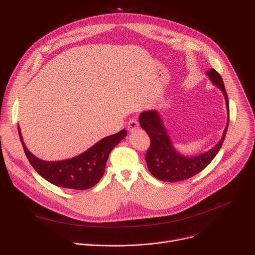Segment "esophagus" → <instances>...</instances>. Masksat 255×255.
Listing matches in <instances>:
<instances>
[{
	"label": "esophagus",
	"instance_id": "obj_1",
	"mask_svg": "<svg viewBox=\"0 0 255 255\" xmlns=\"http://www.w3.org/2000/svg\"><path fill=\"white\" fill-rule=\"evenodd\" d=\"M139 128V123L136 119H130L128 122V126L127 129L129 132H134Z\"/></svg>",
	"mask_w": 255,
	"mask_h": 255
}]
</instances>
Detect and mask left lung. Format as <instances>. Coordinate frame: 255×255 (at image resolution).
I'll use <instances>...</instances> for the list:
<instances>
[{
	"mask_svg": "<svg viewBox=\"0 0 255 255\" xmlns=\"http://www.w3.org/2000/svg\"><path fill=\"white\" fill-rule=\"evenodd\" d=\"M212 84L219 88L225 98L228 120L223 135L213 148L195 156L180 154L173 147L162 119L156 110L142 112L139 116L141 128L147 132L150 138V147L145 155L150 173L159 180L175 183L188 179L202 171L219 152L224 142L229 125V101L221 76L215 69L207 71Z\"/></svg>",
	"mask_w": 255,
	"mask_h": 255,
	"instance_id": "left-lung-1",
	"label": "left lung"
}]
</instances>
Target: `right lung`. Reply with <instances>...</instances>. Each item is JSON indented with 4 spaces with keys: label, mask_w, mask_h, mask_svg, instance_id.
<instances>
[{
    "label": "right lung",
    "mask_w": 255,
    "mask_h": 255,
    "mask_svg": "<svg viewBox=\"0 0 255 255\" xmlns=\"http://www.w3.org/2000/svg\"><path fill=\"white\" fill-rule=\"evenodd\" d=\"M18 132L25 154L36 171L57 187L80 191L91 189L99 183L104 174L109 154L127 135V131L123 129L101 139L78 156L59 161H45L36 157L27 149L19 126Z\"/></svg>",
    "instance_id": "right-lung-1"
}]
</instances>
